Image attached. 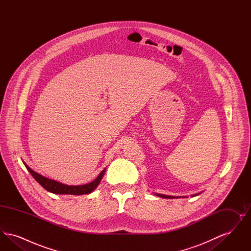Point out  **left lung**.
Masks as SVG:
<instances>
[{"instance_id":"1","label":"left lung","mask_w":251,"mask_h":251,"mask_svg":"<svg viewBox=\"0 0 251 251\" xmlns=\"http://www.w3.org/2000/svg\"><path fill=\"white\" fill-rule=\"evenodd\" d=\"M201 193H198V194H194L192 195V197H196L198 195H200ZM156 196L160 197V198H163V199H175V198H181V197H174V196H167V195H163V194H155ZM187 198V197H185Z\"/></svg>"}]
</instances>
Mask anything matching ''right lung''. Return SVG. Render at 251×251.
I'll return each instance as SVG.
<instances>
[{"instance_id":"obj_1","label":"right lung","mask_w":251,"mask_h":251,"mask_svg":"<svg viewBox=\"0 0 251 251\" xmlns=\"http://www.w3.org/2000/svg\"><path fill=\"white\" fill-rule=\"evenodd\" d=\"M24 166L27 168V170L31 173V175L35 178L36 181L44 189H46L47 191L50 192V193L58 194V195H84V194H90L91 192L94 191L96 188L98 187V185L100 184L102 177L104 176V173H105V170H106V168H104L99 174V176L93 181H91L89 183L83 184V185H68V184L61 183L59 181L46 178V177L36 173V171H34L32 168L28 167L24 162Z\"/></svg>"}]
</instances>
